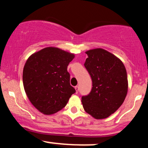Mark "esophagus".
I'll return each instance as SVG.
<instances>
[{
	"label": "esophagus",
	"instance_id": "1",
	"mask_svg": "<svg viewBox=\"0 0 148 148\" xmlns=\"http://www.w3.org/2000/svg\"><path fill=\"white\" fill-rule=\"evenodd\" d=\"M75 90H76V92L78 93V92H79V86H76V87H75Z\"/></svg>",
	"mask_w": 148,
	"mask_h": 148
}]
</instances>
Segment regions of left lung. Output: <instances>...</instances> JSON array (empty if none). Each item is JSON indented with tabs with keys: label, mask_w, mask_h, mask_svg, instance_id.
I'll return each instance as SVG.
<instances>
[{
	"label": "left lung",
	"mask_w": 148,
	"mask_h": 148,
	"mask_svg": "<svg viewBox=\"0 0 148 148\" xmlns=\"http://www.w3.org/2000/svg\"><path fill=\"white\" fill-rule=\"evenodd\" d=\"M84 66L92 81L90 94L81 98L85 111L94 118L104 119L123 104L128 91L126 68L118 57L105 49L86 51Z\"/></svg>",
	"instance_id": "1"
}]
</instances>
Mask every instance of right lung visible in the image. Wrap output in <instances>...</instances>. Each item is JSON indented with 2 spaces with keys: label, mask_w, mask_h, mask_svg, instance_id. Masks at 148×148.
I'll use <instances>...</instances> for the list:
<instances>
[{
  "label": "right lung",
  "mask_w": 148,
  "mask_h": 148,
  "mask_svg": "<svg viewBox=\"0 0 148 148\" xmlns=\"http://www.w3.org/2000/svg\"><path fill=\"white\" fill-rule=\"evenodd\" d=\"M74 54L49 47L32 54L23 70L28 99L39 111L51 115L63 108L76 90L69 83L67 66Z\"/></svg>",
  "instance_id": "obj_1"
}]
</instances>
